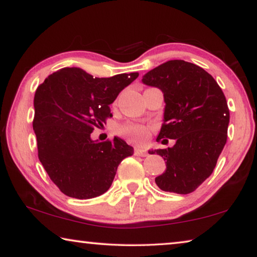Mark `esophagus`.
I'll return each instance as SVG.
<instances>
[{
    "label": "esophagus",
    "mask_w": 257,
    "mask_h": 257,
    "mask_svg": "<svg viewBox=\"0 0 257 257\" xmlns=\"http://www.w3.org/2000/svg\"><path fill=\"white\" fill-rule=\"evenodd\" d=\"M134 153L137 156H147V152L143 149H139V147H135Z\"/></svg>",
    "instance_id": "obj_1"
}]
</instances>
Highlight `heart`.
Returning a JSON list of instances; mask_svg holds the SVG:
<instances>
[{
	"instance_id": "heart-1",
	"label": "heart",
	"mask_w": 257,
	"mask_h": 257,
	"mask_svg": "<svg viewBox=\"0 0 257 257\" xmlns=\"http://www.w3.org/2000/svg\"><path fill=\"white\" fill-rule=\"evenodd\" d=\"M120 133H122L125 136H128L132 141L136 143H143L147 138V129L144 125L128 123L120 128Z\"/></svg>"
}]
</instances>
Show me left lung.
<instances>
[{"instance_id": "obj_1", "label": "left lung", "mask_w": 257, "mask_h": 257, "mask_svg": "<svg viewBox=\"0 0 257 257\" xmlns=\"http://www.w3.org/2000/svg\"><path fill=\"white\" fill-rule=\"evenodd\" d=\"M142 81L163 93V124L156 141H176L172 147L149 151L167 164L156 185L164 191L189 194L212 175L227 143L230 114L224 94L210 73L184 60L160 64Z\"/></svg>"}]
</instances>
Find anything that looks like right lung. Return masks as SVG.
<instances>
[{
	"mask_svg": "<svg viewBox=\"0 0 257 257\" xmlns=\"http://www.w3.org/2000/svg\"><path fill=\"white\" fill-rule=\"evenodd\" d=\"M138 76L94 78L80 68H62L38 86L33 122L38 159L64 195L88 199L104 194L121 161L134 154L123 139L98 142L90 134L112 116L110 104Z\"/></svg>",
	"mask_w": 257,
	"mask_h": 257,
	"instance_id": "right-lung-1",
	"label": "right lung"
}]
</instances>
